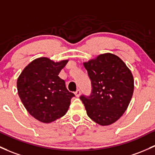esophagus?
Returning a JSON list of instances; mask_svg holds the SVG:
<instances>
[{
  "label": "esophagus",
  "instance_id": "obj_1",
  "mask_svg": "<svg viewBox=\"0 0 155 155\" xmlns=\"http://www.w3.org/2000/svg\"><path fill=\"white\" fill-rule=\"evenodd\" d=\"M75 95H76V97H79L81 95V91L80 90H77L76 92H75Z\"/></svg>",
  "mask_w": 155,
  "mask_h": 155
}]
</instances>
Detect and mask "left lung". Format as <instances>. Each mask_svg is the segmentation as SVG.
I'll return each mask as SVG.
<instances>
[{
  "label": "left lung",
  "mask_w": 155,
  "mask_h": 155,
  "mask_svg": "<svg viewBox=\"0 0 155 155\" xmlns=\"http://www.w3.org/2000/svg\"><path fill=\"white\" fill-rule=\"evenodd\" d=\"M93 87L91 96L80 97L89 118L108 126L123 115L134 91V78L123 60L110 53L84 62Z\"/></svg>",
  "instance_id": "1"
}]
</instances>
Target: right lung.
Instances as JSON below:
<instances>
[{
    "label": "right lung",
    "mask_w": 155,
    "mask_h": 155,
    "mask_svg": "<svg viewBox=\"0 0 155 155\" xmlns=\"http://www.w3.org/2000/svg\"><path fill=\"white\" fill-rule=\"evenodd\" d=\"M68 59L54 62L40 57L31 62L17 81L19 97L28 113L39 121L48 124L64 116L75 96L67 90L59 74Z\"/></svg>",
    "instance_id": "right-lung-1"
}]
</instances>
